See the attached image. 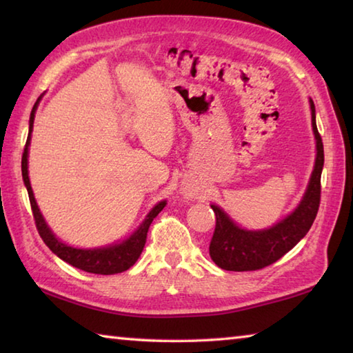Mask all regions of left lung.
Segmentation results:
<instances>
[{
    "label": "left lung",
    "mask_w": 353,
    "mask_h": 353,
    "mask_svg": "<svg viewBox=\"0 0 353 353\" xmlns=\"http://www.w3.org/2000/svg\"><path fill=\"white\" fill-rule=\"evenodd\" d=\"M312 107V126L316 139V160L305 194L296 210L276 225L265 230H246L236 225L223 208L212 205L216 214V225L210 241V256L221 270L256 271L270 266L291 250L307 235L319 210L321 172L324 166V145L316 128L314 103Z\"/></svg>",
    "instance_id": "8db88e82"
}]
</instances>
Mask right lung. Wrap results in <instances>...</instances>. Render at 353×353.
<instances>
[{"mask_svg":"<svg viewBox=\"0 0 353 353\" xmlns=\"http://www.w3.org/2000/svg\"><path fill=\"white\" fill-rule=\"evenodd\" d=\"M39 101L40 98L37 99V103L34 104L31 118H29V134H28L25 151H23V157H21V174L29 194V202H31L35 225H37V230L41 236V240L45 241L46 246L50 248L52 252L59 256V259L67 261L68 265L77 268V270L92 272V274H103V276H110V274L128 271L129 268L139 260L140 254L143 252V248H145L149 225H151L154 218L163 210V207L166 205V201L159 202V204L148 213L146 219L143 221L139 229H137L134 234L123 243L110 244V246L107 248L77 249V248L68 246V244L62 243L61 240H57L56 235L52 234L50 227H48V224L45 223L43 216H41L37 202H35V198H34L31 182H29V176H28V151H29V143H31L34 117H35V110H37Z\"/></svg>","mask_w":353,"mask_h":353,"instance_id":"1","label":"right lung"}]
</instances>
